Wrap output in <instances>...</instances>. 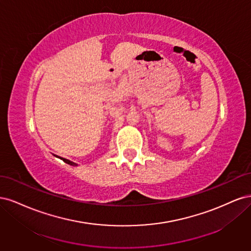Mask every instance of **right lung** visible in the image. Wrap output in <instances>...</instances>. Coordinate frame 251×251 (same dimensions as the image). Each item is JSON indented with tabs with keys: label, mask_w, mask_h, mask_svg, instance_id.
Wrapping results in <instances>:
<instances>
[{
	"label": "right lung",
	"mask_w": 251,
	"mask_h": 251,
	"mask_svg": "<svg viewBox=\"0 0 251 251\" xmlns=\"http://www.w3.org/2000/svg\"><path fill=\"white\" fill-rule=\"evenodd\" d=\"M59 159H62V160L64 161V162H66V163H68V164H70V165H73V166H76L77 164L75 163V162H73V161H71V160H69V159H66V158H62V157H58Z\"/></svg>",
	"instance_id": "obj_1"
}]
</instances>
